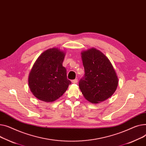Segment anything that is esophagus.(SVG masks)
I'll return each instance as SVG.
<instances>
[{
  "instance_id": "obj_1",
  "label": "esophagus",
  "mask_w": 146,
  "mask_h": 146,
  "mask_svg": "<svg viewBox=\"0 0 146 146\" xmlns=\"http://www.w3.org/2000/svg\"><path fill=\"white\" fill-rule=\"evenodd\" d=\"M71 82H72V83H74V84L76 83L77 82H78V79H75V80H72V81H71Z\"/></svg>"
}]
</instances>
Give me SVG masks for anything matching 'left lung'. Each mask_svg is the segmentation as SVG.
I'll list each match as a JSON object with an SVG mask.
<instances>
[{
    "label": "left lung",
    "instance_id": "1",
    "mask_svg": "<svg viewBox=\"0 0 146 146\" xmlns=\"http://www.w3.org/2000/svg\"><path fill=\"white\" fill-rule=\"evenodd\" d=\"M81 54L85 74L79 81L80 88L85 99L92 103L104 101L113 95L118 85L113 66L96 48Z\"/></svg>",
    "mask_w": 146,
    "mask_h": 146
}]
</instances>
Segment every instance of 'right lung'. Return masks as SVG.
Instances as JSON below:
<instances>
[{"label": "right lung", "mask_w": 146, "mask_h": 146, "mask_svg": "<svg viewBox=\"0 0 146 146\" xmlns=\"http://www.w3.org/2000/svg\"><path fill=\"white\" fill-rule=\"evenodd\" d=\"M65 54L57 48L43 52L34 64L29 76V86L33 96L45 102L61 97L71 82L62 66Z\"/></svg>", "instance_id": "obj_1"}]
</instances>
